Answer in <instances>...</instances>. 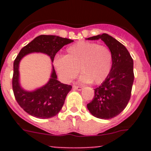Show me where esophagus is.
Masks as SVG:
<instances>
[{"instance_id":"esophagus-1","label":"esophagus","mask_w":151,"mask_h":151,"mask_svg":"<svg viewBox=\"0 0 151 151\" xmlns=\"http://www.w3.org/2000/svg\"><path fill=\"white\" fill-rule=\"evenodd\" d=\"M73 89H76V90H78V91H82L83 89V88L81 87V86H76V85H73Z\"/></svg>"}]
</instances>
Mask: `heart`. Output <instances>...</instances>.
Returning a JSON list of instances; mask_svg holds the SVG:
<instances>
[{
	"label": "heart",
	"instance_id": "1",
	"mask_svg": "<svg viewBox=\"0 0 151 151\" xmlns=\"http://www.w3.org/2000/svg\"><path fill=\"white\" fill-rule=\"evenodd\" d=\"M113 64V54L109 47L94 42L81 41L69 47L64 57L54 60V66L60 78L70 82L82 73L80 82L100 84L110 74Z\"/></svg>",
	"mask_w": 151,
	"mask_h": 151
}]
</instances>
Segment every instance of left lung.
Here are the masks:
<instances>
[{
	"mask_svg": "<svg viewBox=\"0 0 151 151\" xmlns=\"http://www.w3.org/2000/svg\"><path fill=\"white\" fill-rule=\"evenodd\" d=\"M87 39H101L113 54L110 74L94 89V98L87 104L94 116L110 119L119 115L130 100L134 82L133 60L126 47L108 34L104 33Z\"/></svg>",
	"mask_w": 151,
	"mask_h": 151,
	"instance_id": "8db88e82",
	"label": "left lung"
}]
</instances>
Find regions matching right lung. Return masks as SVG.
Masks as SVG:
<instances>
[{
	"instance_id": "add662e5",
	"label": "right lung",
	"mask_w": 151,
	"mask_h": 151,
	"mask_svg": "<svg viewBox=\"0 0 151 151\" xmlns=\"http://www.w3.org/2000/svg\"><path fill=\"white\" fill-rule=\"evenodd\" d=\"M73 40L61 38L57 35H41L21 49L13 63V94L19 105L29 115L40 119L54 117L60 111L66 97L72 89L71 85L63 84L57 80L54 66H52L50 78L47 83L35 91H28L21 87L19 83V66L21 60L31 53H43L50 57L53 63L56 54L64 45Z\"/></svg>"
}]
</instances>
